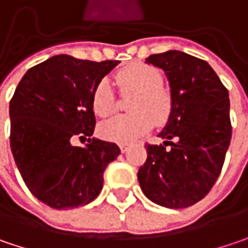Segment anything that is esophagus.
Instances as JSON below:
<instances>
[{
	"instance_id": "esophagus-1",
	"label": "esophagus",
	"mask_w": 248,
	"mask_h": 248,
	"mask_svg": "<svg viewBox=\"0 0 248 248\" xmlns=\"http://www.w3.org/2000/svg\"><path fill=\"white\" fill-rule=\"evenodd\" d=\"M119 147H121V152H122V153H126V152H127V149H129V146H127V144H121Z\"/></svg>"
}]
</instances>
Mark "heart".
<instances>
[{
	"instance_id": "heart-1",
	"label": "heart",
	"mask_w": 248,
	"mask_h": 248,
	"mask_svg": "<svg viewBox=\"0 0 248 248\" xmlns=\"http://www.w3.org/2000/svg\"><path fill=\"white\" fill-rule=\"evenodd\" d=\"M122 95H135L129 102L132 113L115 116L99 126V135L105 140L126 144L147 133L154 122L163 124L172 113L174 99L163 87L164 77L157 67L133 63L119 70L115 76ZM118 107L116 95L109 80L102 78L93 93V109L101 116H110Z\"/></svg>"
}]
</instances>
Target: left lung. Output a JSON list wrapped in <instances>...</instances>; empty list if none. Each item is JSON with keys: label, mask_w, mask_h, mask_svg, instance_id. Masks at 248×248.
Masks as SVG:
<instances>
[{"label": "left lung", "mask_w": 248, "mask_h": 248, "mask_svg": "<svg viewBox=\"0 0 248 248\" xmlns=\"http://www.w3.org/2000/svg\"><path fill=\"white\" fill-rule=\"evenodd\" d=\"M146 63L164 70L174 108L158 135L164 144H146L139 184L157 205L188 208L208 195L223 167L232 139L229 93L213 68L191 54L170 50Z\"/></svg>", "instance_id": "8db88e82"}]
</instances>
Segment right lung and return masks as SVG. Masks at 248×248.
Segmentation results:
<instances>
[{
    "label": "right lung",
    "instance_id": "add662e5",
    "mask_svg": "<svg viewBox=\"0 0 248 248\" xmlns=\"http://www.w3.org/2000/svg\"><path fill=\"white\" fill-rule=\"evenodd\" d=\"M119 62H90L59 54L32 67L9 102L11 150L28 189L54 209L93 202L104 171L121 149L91 139L93 93ZM78 137L87 144L73 146Z\"/></svg>",
    "mask_w": 248,
    "mask_h": 248
}]
</instances>
